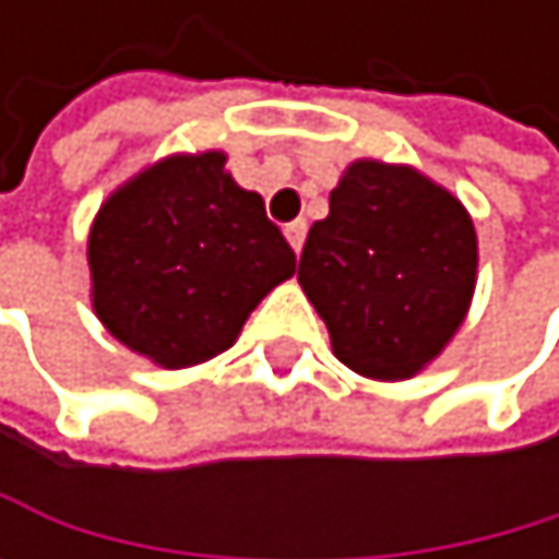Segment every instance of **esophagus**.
Masks as SVG:
<instances>
[{
  "mask_svg": "<svg viewBox=\"0 0 559 559\" xmlns=\"http://www.w3.org/2000/svg\"><path fill=\"white\" fill-rule=\"evenodd\" d=\"M285 238H288V245H292L295 251H301V248H305V238H308V224H305V221H292V224L285 227Z\"/></svg>",
  "mask_w": 559,
  "mask_h": 559,
  "instance_id": "esophagus-1",
  "label": "esophagus"
}]
</instances>
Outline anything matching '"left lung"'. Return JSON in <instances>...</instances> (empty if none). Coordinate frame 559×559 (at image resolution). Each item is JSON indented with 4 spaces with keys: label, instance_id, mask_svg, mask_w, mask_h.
I'll list each match as a JSON object with an SVG mask.
<instances>
[{
    "label": "left lung",
    "instance_id": "8db88e82",
    "mask_svg": "<svg viewBox=\"0 0 559 559\" xmlns=\"http://www.w3.org/2000/svg\"><path fill=\"white\" fill-rule=\"evenodd\" d=\"M466 207L426 174L355 160L314 221L298 282L332 352L365 379L402 382L449 345L476 288Z\"/></svg>",
    "mask_w": 559,
    "mask_h": 559
}]
</instances>
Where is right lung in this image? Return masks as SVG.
I'll list each match as a JSON object with an SVG mask.
<instances>
[{"instance_id":"right-lung-1","label":"right lung","mask_w":559,"mask_h":559,"mask_svg":"<svg viewBox=\"0 0 559 559\" xmlns=\"http://www.w3.org/2000/svg\"><path fill=\"white\" fill-rule=\"evenodd\" d=\"M221 150L177 154L114 190L90 227L96 318L164 369L234 345L258 301L295 274V251Z\"/></svg>"}]
</instances>
